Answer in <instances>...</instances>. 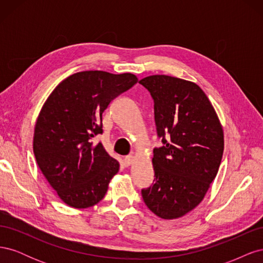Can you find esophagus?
<instances>
[{"label": "esophagus", "mask_w": 263, "mask_h": 263, "mask_svg": "<svg viewBox=\"0 0 263 263\" xmlns=\"http://www.w3.org/2000/svg\"><path fill=\"white\" fill-rule=\"evenodd\" d=\"M134 160H135V158H134L133 156H127V157H125V159H124V163H125L126 166H129L130 164H133Z\"/></svg>", "instance_id": "1"}]
</instances>
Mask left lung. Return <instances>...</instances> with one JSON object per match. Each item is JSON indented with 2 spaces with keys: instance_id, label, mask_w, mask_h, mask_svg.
Wrapping results in <instances>:
<instances>
[{
  "instance_id": "1",
  "label": "left lung",
  "mask_w": 263,
  "mask_h": 263,
  "mask_svg": "<svg viewBox=\"0 0 263 263\" xmlns=\"http://www.w3.org/2000/svg\"><path fill=\"white\" fill-rule=\"evenodd\" d=\"M139 83L155 101L158 136L164 144L154 150L155 184L141 195L158 217L177 219L203 201L216 178L224 153L222 126L196 83L164 74L146 77Z\"/></svg>"
}]
</instances>
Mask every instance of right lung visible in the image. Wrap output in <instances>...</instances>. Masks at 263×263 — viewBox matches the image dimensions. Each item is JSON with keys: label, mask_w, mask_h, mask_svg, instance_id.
<instances>
[{"label": "right lung", "mask_w": 263, "mask_h": 263, "mask_svg": "<svg viewBox=\"0 0 263 263\" xmlns=\"http://www.w3.org/2000/svg\"><path fill=\"white\" fill-rule=\"evenodd\" d=\"M133 73L82 71L62 80L38 114L33 139L36 162L60 200L87 209L105 196L119 170L102 142V115L109 102L137 83Z\"/></svg>", "instance_id": "right-lung-1"}]
</instances>
